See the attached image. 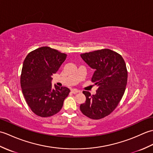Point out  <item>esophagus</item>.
Segmentation results:
<instances>
[{"instance_id":"esophagus-1","label":"esophagus","mask_w":153,"mask_h":153,"mask_svg":"<svg viewBox=\"0 0 153 153\" xmlns=\"http://www.w3.org/2000/svg\"><path fill=\"white\" fill-rule=\"evenodd\" d=\"M71 92H72L74 94H76V93H78L80 92V91L77 90L76 89H73L72 90H71Z\"/></svg>"}]
</instances>
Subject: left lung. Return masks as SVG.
<instances>
[{
    "label": "left lung",
    "mask_w": 153,
    "mask_h": 153,
    "mask_svg": "<svg viewBox=\"0 0 153 153\" xmlns=\"http://www.w3.org/2000/svg\"><path fill=\"white\" fill-rule=\"evenodd\" d=\"M80 56L95 70L91 82L98 86L95 95L83 91L86 100L80 105V110L91 119H102L115 110L124 94L128 82L125 61L120 54L108 48Z\"/></svg>",
    "instance_id": "obj_1"
}]
</instances>
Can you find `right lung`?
<instances>
[{"instance_id":"1","label":"right lung","mask_w":153,"mask_h":153,"mask_svg":"<svg viewBox=\"0 0 153 153\" xmlns=\"http://www.w3.org/2000/svg\"><path fill=\"white\" fill-rule=\"evenodd\" d=\"M67 55L49 47L38 48L25 58L20 84L26 102L35 114L50 117L63 106L70 90L66 87H52V76L59 69Z\"/></svg>"}]
</instances>
